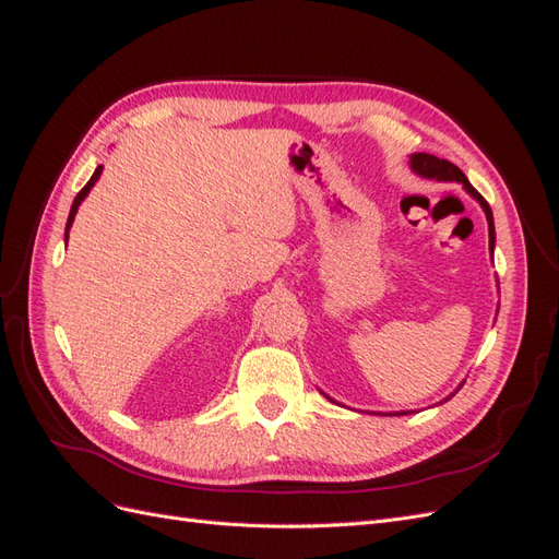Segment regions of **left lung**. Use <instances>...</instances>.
Returning a JSON list of instances; mask_svg holds the SVG:
<instances>
[{
    "label": "left lung",
    "instance_id": "obj_1",
    "mask_svg": "<svg viewBox=\"0 0 559 559\" xmlns=\"http://www.w3.org/2000/svg\"><path fill=\"white\" fill-rule=\"evenodd\" d=\"M411 165H413V170H415L417 175H421V177L438 179V181H460V183H464V189H466L473 198H476V200L480 202V205H483V210H485L487 224H489V245L495 247V218H492V210H489L487 200L468 183L466 175L460 170V167H456V165L450 163V160L436 158V156H431V154H413V156H411Z\"/></svg>",
    "mask_w": 559,
    "mask_h": 559
}]
</instances>
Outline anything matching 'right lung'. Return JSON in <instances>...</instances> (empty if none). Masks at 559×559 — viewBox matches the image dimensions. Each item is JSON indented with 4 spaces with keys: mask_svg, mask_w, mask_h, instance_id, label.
<instances>
[{
    "mask_svg": "<svg viewBox=\"0 0 559 559\" xmlns=\"http://www.w3.org/2000/svg\"><path fill=\"white\" fill-rule=\"evenodd\" d=\"M99 173H103V165H97V170L93 173V177L88 179V183L83 186V189L76 193V198H74V202H72V210H70V218H67V228H64V240H67V235H70V228H72V222H74V214H76V210H79V205H81V200L88 195V191L93 189L95 186V181H97V177H99Z\"/></svg>",
    "mask_w": 559,
    "mask_h": 559,
    "instance_id": "obj_1",
    "label": "right lung"
}]
</instances>
